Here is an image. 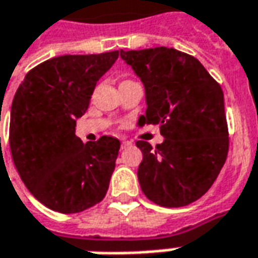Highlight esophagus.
Segmentation results:
<instances>
[{"label":"esophagus","mask_w":258,"mask_h":258,"mask_svg":"<svg viewBox=\"0 0 258 258\" xmlns=\"http://www.w3.org/2000/svg\"><path fill=\"white\" fill-rule=\"evenodd\" d=\"M131 145H132V143H131L129 141H122V149H125V148H129Z\"/></svg>","instance_id":"1"}]
</instances>
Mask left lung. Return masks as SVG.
Listing matches in <instances>:
<instances>
[{
  "label": "left lung",
  "instance_id": "obj_1",
  "mask_svg": "<svg viewBox=\"0 0 258 258\" xmlns=\"http://www.w3.org/2000/svg\"><path fill=\"white\" fill-rule=\"evenodd\" d=\"M145 88L146 112L138 126L159 125L165 141L142 150L138 179L153 203L180 207L212 187L229 150V132L220 85L195 56L157 46L120 51Z\"/></svg>",
  "mask_w": 258,
  "mask_h": 258
}]
</instances>
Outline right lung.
Segmentation results:
<instances>
[{"mask_svg":"<svg viewBox=\"0 0 258 258\" xmlns=\"http://www.w3.org/2000/svg\"><path fill=\"white\" fill-rule=\"evenodd\" d=\"M117 56L113 51L51 58L31 69L17 89L10 117L12 159L27 189L51 210L79 213L108 191L120 142L102 136L84 143L75 126Z\"/></svg>","mask_w":258,"mask_h":258,"instance_id":"obj_1","label":"right lung"}]
</instances>
